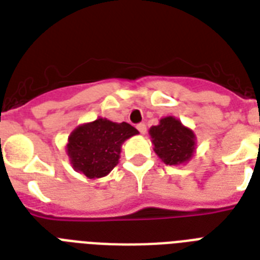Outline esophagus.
<instances>
[{"mask_svg":"<svg viewBox=\"0 0 260 260\" xmlns=\"http://www.w3.org/2000/svg\"><path fill=\"white\" fill-rule=\"evenodd\" d=\"M136 128H138L139 132H140L142 135H144L147 132V125L146 124H143V122L142 124H138V126H136Z\"/></svg>","mask_w":260,"mask_h":260,"instance_id":"34e87169","label":"esophagus"}]
</instances>
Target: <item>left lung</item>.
<instances>
[{"label":"left lung","mask_w":260,"mask_h":260,"mask_svg":"<svg viewBox=\"0 0 260 260\" xmlns=\"http://www.w3.org/2000/svg\"><path fill=\"white\" fill-rule=\"evenodd\" d=\"M155 154L170 166L189 162L196 150V135L173 116L150 128Z\"/></svg>","instance_id":"8db88e82"}]
</instances>
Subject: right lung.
<instances>
[{"mask_svg": "<svg viewBox=\"0 0 260 260\" xmlns=\"http://www.w3.org/2000/svg\"><path fill=\"white\" fill-rule=\"evenodd\" d=\"M138 134L128 122L101 117L77 126L66 147L73 169L90 179L105 177L117 166L122 143Z\"/></svg>", "mask_w": 260, "mask_h": 260, "instance_id": "1", "label": "right lung"}]
</instances>
